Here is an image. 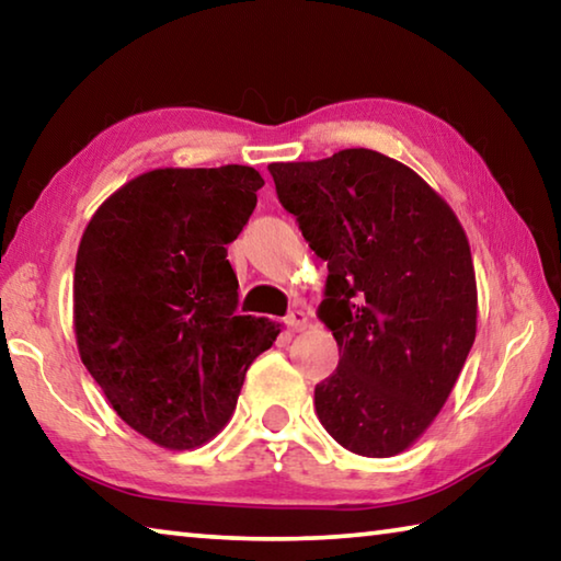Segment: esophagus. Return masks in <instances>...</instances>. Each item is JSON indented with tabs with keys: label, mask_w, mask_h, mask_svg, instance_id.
<instances>
[{
	"label": "esophagus",
	"mask_w": 561,
	"mask_h": 561,
	"mask_svg": "<svg viewBox=\"0 0 561 561\" xmlns=\"http://www.w3.org/2000/svg\"><path fill=\"white\" fill-rule=\"evenodd\" d=\"M284 324H287L289 331H301V329H307L309 319H307V314H304L301 309H291L289 314H287V319H284Z\"/></svg>",
	"instance_id": "obj_1"
}]
</instances>
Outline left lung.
Returning <instances> with one entry per match:
<instances>
[{
	"mask_svg": "<svg viewBox=\"0 0 561 561\" xmlns=\"http://www.w3.org/2000/svg\"><path fill=\"white\" fill-rule=\"evenodd\" d=\"M270 173L329 270L319 319L339 366L314 388L319 421L346 450L391 458L435 421L472 348L468 237L421 175L376 150L272 163Z\"/></svg>",
	"mask_w": 561,
	"mask_h": 561,
	"instance_id": "8db88e82",
	"label": "left lung"
}]
</instances>
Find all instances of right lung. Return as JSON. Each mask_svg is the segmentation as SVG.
I'll use <instances>...</instances> for the list:
<instances>
[{"label": "right lung", "mask_w": 561, "mask_h": 561, "mask_svg": "<svg viewBox=\"0 0 561 561\" xmlns=\"http://www.w3.org/2000/svg\"><path fill=\"white\" fill-rule=\"evenodd\" d=\"M250 165L158 168L133 178L83 230L73 331L83 366L113 411L160 448L220 433L244 374L279 334L237 317L227 244L257 205Z\"/></svg>", "instance_id": "obj_1"}]
</instances>
